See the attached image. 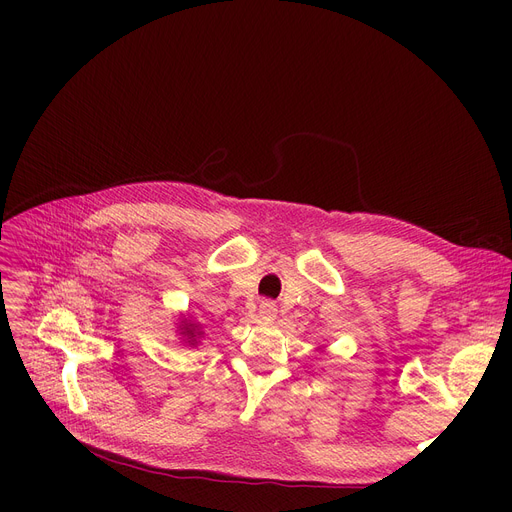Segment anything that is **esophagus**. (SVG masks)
I'll return each instance as SVG.
<instances>
[{"instance_id":"34e87169","label":"esophagus","mask_w":512,"mask_h":512,"mask_svg":"<svg viewBox=\"0 0 512 512\" xmlns=\"http://www.w3.org/2000/svg\"><path fill=\"white\" fill-rule=\"evenodd\" d=\"M276 313H278V309H276L274 301H261L259 303V315L263 319H272V317H276Z\"/></svg>"}]
</instances>
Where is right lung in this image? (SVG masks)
<instances>
[{"label":"right lung","mask_w":512,"mask_h":512,"mask_svg":"<svg viewBox=\"0 0 512 512\" xmlns=\"http://www.w3.org/2000/svg\"><path fill=\"white\" fill-rule=\"evenodd\" d=\"M182 332V336H186V342L188 344H197V338L201 336V328L197 326V324H193V321H184V324H182V328H180Z\"/></svg>","instance_id":"right-lung-1"}]
</instances>
